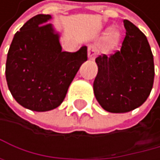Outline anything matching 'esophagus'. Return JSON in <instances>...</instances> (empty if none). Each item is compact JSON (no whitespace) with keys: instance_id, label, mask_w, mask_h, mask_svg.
Here are the masks:
<instances>
[{"instance_id":"34e87169","label":"esophagus","mask_w":160,"mask_h":160,"mask_svg":"<svg viewBox=\"0 0 160 160\" xmlns=\"http://www.w3.org/2000/svg\"><path fill=\"white\" fill-rule=\"evenodd\" d=\"M96 54H97V50L96 47L93 45H90L88 46V58L90 59H94L96 58Z\"/></svg>"}]
</instances>
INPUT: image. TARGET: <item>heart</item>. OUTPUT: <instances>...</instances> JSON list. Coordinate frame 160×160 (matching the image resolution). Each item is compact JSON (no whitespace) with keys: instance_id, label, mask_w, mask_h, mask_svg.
Masks as SVG:
<instances>
[{"instance_id":"b5f03b06","label":"heart","mask_w":160,"mask_h":160,"mask_svg":"<svg viewBox=\"0 0 160 160\" xmlns=\"http://www.w3.org/2000/svg\"><path fill=\"white\" fill-rule=\"evenodd\" d=\"M118 39H119V33L114 29L110 30V32H108V36H107V38H106L107 47L111 48V47L115 46L116 43H117V41H118Z\"/></svg>"}]
</instances>
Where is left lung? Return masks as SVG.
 <instances>
[{"instance_id": "left-lung-1", "label": "left lung", "mask_w": 160, "mask_h": 160, "mask_svg": "<svg viewBox=\"0 0 160 160\" xmlns=\"http://www.w3.org/2000/svg\"><path fill=\"white\" fill-rule=\"evenodd\" d=\"M126 37L120 51L96 58L94 94L103 109L113 113L133 110L149 97L153 84V56L147 37L124 20Z\"/></svg>"}]
</instances>
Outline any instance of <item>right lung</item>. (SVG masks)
Segmentation results:
<instances>
[{
    "mask_svg": "<svg viewBox=\"0 0 160 160\" xmlns=\"http://www.w3.org/2000/svg\"><path fill=\"white\" fill-rule=\"evenodd\" d=\"M51 15L29 19L13 37L8 52L5 78L13 98L26 108L48 111L63 102L87 48L62 52L58 34L47 23Z\"/></svg>",
    "mask_w": 160,
    "mask_h": 160,
    "instance_id": "obj_1",
    "label": "right lung"
}]
</instances>
